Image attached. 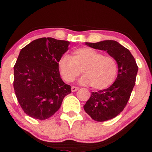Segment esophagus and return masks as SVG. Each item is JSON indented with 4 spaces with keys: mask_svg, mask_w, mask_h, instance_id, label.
Here are the masks:
<instances>
[{
    "mask_svg": "<svg viewBox=\"0 0 152 152\" xmlns=\"http://www.w3.org/2000/svg\"><path fill=\"white\" fill-rule=\"evenodd\" d=\"M77 90H79V88H78V87L72 86V88H71V91H72V92H75V91H77Z\"/></svg>",
    "mask_w": 152,
    "mask_h": 152,
    "instance_id": "1",
    "label": "esophagus"
}]
</instances>
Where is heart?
Masks as SVG:
<instances>
[{"mask_svg": "<svg viewBox=\"0 0 152 152\" xmlns=\"http://www.w3.org/2000/svg\"><path fill=\"white\" fill-rule=\"evenodd\" d=\"M60 73L66 82H74L80 74V84L95 89H104L114 82L118 73V64L111 56L89 48L77 49L72 56L63 55L58 61Z\"/></svg>", "mask_w": 152, "mask_h": 152, "instance_id": "1", "label": "heart"}]
</instances>
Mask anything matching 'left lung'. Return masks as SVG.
<instances>
[{"label":"left lung","mask_w":152,"mask_h":152,"mask_svg":"<svg viewBox=\"0 0 152 152\" xmlns=\"http://www.w3.org/2000/svg\"><path fill=\"white\" fill-rule=\"evenodd\" d=\"M85 44L107 51L118 64V76L113 84L107 89L92 92L84 106V111L92 119L104 122L116 117L123 111L136 83L138 66L130 51L117 41L105 40Z\"/></svg>","instance_id":"obj_1"}]
</instances>
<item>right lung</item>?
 <instances>
[{"mask_svg":"<svg viewBox=\"0 0 152 152\" xmlns=\"http://www.w3.org/2000/svg\"><path fill=\"white\" fill-rule=\"evenodd\" d=\"M69 44L67 41L43 37L20 51L14 67V88L20 106L30 117H51L71 93L70 85L60 77L58 66Z\"/></svg>","mask_w":152,"mask_h":152,"instance_id":"1","label":"right lung"}]
</instances>
